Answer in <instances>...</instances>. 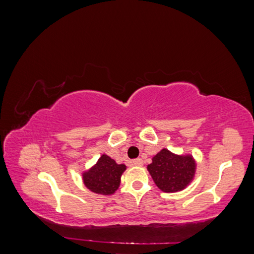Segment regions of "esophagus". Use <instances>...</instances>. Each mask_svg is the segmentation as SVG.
I'll list each match as a JSON object with an SVG mask.
<instances>
[{
  "instance_id": "1",
  "label": "esophagus",
  "mask_w": 254,
  "mask_h": 254,
  "mask_svg": "<svg viewBox=\"0 0 254 254\" xmlns=\"http://www.w3.org/2000/svg\"><path fill=\"white\" fill-rule=\"evenodd\" d=\"M133 164L135 166H143V161L141 160V158H136V160L133 161Z\"/></svg>"
}]
</instances>
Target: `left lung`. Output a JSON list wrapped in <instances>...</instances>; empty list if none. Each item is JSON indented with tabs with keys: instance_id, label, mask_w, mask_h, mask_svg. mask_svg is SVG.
<instances>
[{
	"instance_id": "left-lung-1",
	"label": "left lung",
	"mask_w": 254,
	"mask_h": 254,
	"mask_svg": "<svg viewBox=\"0 0 254 254\" xmlns=\"http://www.w3.org/2000/svg\"><path fill=\"white\" fill-rule=\"evenodd\" d=\"M154 183L162 191H181L190 185L196 172V162L191 155H177L163 148L147 165Z\"/></svg>"
}]
</instances>
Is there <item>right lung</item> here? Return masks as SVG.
I'll list each match as a JSON object with an SVG mask.
<instances>
[{
    "mask_svg": "<svg viewBox=\"0 0 254 254\" xmlns=\"http://www.w3.org/2000/svg\"><path fill=\"white\" fill-rule=\"evenodd\" d=\"M127 170L124 164H118L103 154L94 165L82 174L84 186L99 195H112L120 186L121 176Z\"/></svg>",
    "mask_w": 254,
    "mask_h": 254,
    "instance_id": "add662e5",
    "label": "right lung"
}]
</instances>
